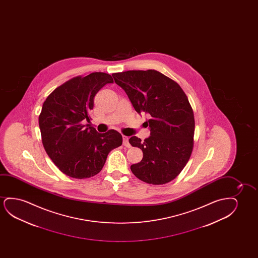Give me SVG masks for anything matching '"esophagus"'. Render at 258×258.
Instances as JSON below:
<instances>
[{
  "mask_svg": "<svg viewBox=\"0 0 258 258\" xmlns=\"http://www.w3.org/2000/svg\"><path fill=\"white\" fill-rule=\"evenodd\" d=\"M122 139H123L124 146H125V147H127V148H130L131 145V144L128 143V138H127V137H126V136H123V137H122Z\"/></svg>",
  "mask_w": 258,
  "mask_h": 258,
  "instance_id": "34e87169",
  "label": "esophagus"
}]
</instances>
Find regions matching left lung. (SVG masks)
<instances>
[{"label":"left lung","instance_id":"8db88e82","mask_svg":"<svg viewBox=\"0 0 258 258\" xmlns=\"http://www.w3.org/2000/svg\"><path fill=\"white\" fill-rule=\"evenodd\" d=\"M114 82L123 89L139 114L147 113L145 123L151 136L130 144L142 150L140 162L132 173L146 183L159 185L173 180L190 158L194 145V113L180 85L154 70L113 73Z\"/></svg>","mask_w":258,"mask_h":258}]
</instances>
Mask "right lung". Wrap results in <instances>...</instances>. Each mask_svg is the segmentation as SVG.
<instances>
[{
    "instance_id": "obj_1",
    "label": "right lung",
    "mask_w": 258,
    "mask_h": 258,
    "mask_svg": "<svg viewBox=\"0 0 258 258\" xmlns=\"http://www.w3.org/2000/svg\"><path fill=\"white\" fill-rule=\"evenodd\" d=\"M113 82L109 74L103 72L77 77L57 87L43 103L39 116L43 146L68 176H94L102 169L108 153L122 144L118 131L100 134L83 124V120H91L97 92Z\"/></svg>"
}]
</instances>
